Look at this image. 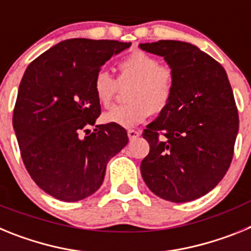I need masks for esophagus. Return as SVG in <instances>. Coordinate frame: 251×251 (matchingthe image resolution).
Instances as JSON below:
<instances>
[{
  "label": "esophagus",
  "mask_w": 251,
  "mask_h": 251,
  "mask_svg": "<svg viewBox=\"0 0 251 251\" xmlns=\"http://www.w3.org/2000/svg\"><path fill=\"white\" fill-rule=\"evenodd\" d=\"M128 138L132 141V139H136L141 136V130H134V129H129L128 130Z\"/></svg>",
  "instance_id": "34e87169"
}]
</instances>
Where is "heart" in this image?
I'll return each instance as SVG.
<instances>
[{"label":"heart","mask_w":251,"mask_h":251,"mask_svg":"<svg viewBox=\"0 0 251 251\" xmlns=\"http://www.w3.org/2000/svg\"><path fill=\"white\" fill-rule=\"evenodd\" d=\"M127 90V104L113 106L103 114V122L132 128L145 122L151 113L165 110L174 97L175 72L166 64L143 51H134L118 63V76L99 70L93 80V90L103 106L110 105L119 86Z\"/></svg>","instance_id":"1"}]
</instances>
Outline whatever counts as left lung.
<instances>
[{"mask_svg":"<svg viewBox=\"0 0 251 251\" xmlns=\"http://www.w3.org/2000/svg\"><path fill=\"white\" fill-rule=\"evenodd\" d=\"M175 72V92L165 110L147 126L150 153L141 174L163 200L187 202L210 192L227 172L239 130V114L225 69L183 41L139 44Z\"/></svg>","mask_w":251,"mask_h":251,"instance_id":"left-lung-1","label":"left lung"}]
</instances>
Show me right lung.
Returning a JSON list of instances; mask_svg holds the SVG:
<instances>
[{
  "instance_id": "1",
  "label": "right lung",
  "mask_w": 251,
  "mask_h": 251,
  "mask_svg": "<svg viewBox=\"0 0 251 251\" xmlns=\"http://www.w3.org/2000/svg\"><path fill=\"white\" fill-rule=\"evenodd\" d=\"M130 43L70 39L49 49L26 69L13 109V129L26 170L46 194L83 200L101 186L106 163L128 143L117 124H98L95 74ZM86 136H83V133Z\"/></svg>"
}]
</instances>
